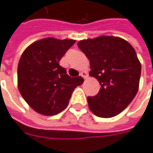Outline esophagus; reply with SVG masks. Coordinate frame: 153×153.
Instances as JSON below:
<instances>
[{
	"instance_id": "obj_1",
	"label": "esophagus",
	"mask_w": 153,
	"mask_h": 153,
	"mask_svg": "<svg viewBox=\"0 0 153 153\" xmlns=\"http://www.w3.org/2000/svg\"><path fill=\"white\" fill-rule=\"evenodd\" d=\"M80 76L83 77L84 79H87L88 78V73L85 71H83L80 73Z\"/></svg>"
}]
</instances>
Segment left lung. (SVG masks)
I'll list each match as a JSON object with an SVG mask.
<instances>
[{"mask_svg": "<svg viewBox=\"0 0 153 153\" xmlns=\"http://www.w3.org/2000/svg\"><path fill=\"white\" fill-rule=\"evenodd\" d=\"M90 61V76L101 89L88 97L90 110L101 118H112L128 107L138 91L141 65L133 46L122 38L102 35L78 42Z\"/></svg>", "mask_w": 153, "mask_h": 153, "instance_id": "8db88e82", "label": "left lung"}]
</instances>
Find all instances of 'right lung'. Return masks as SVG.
<instances>
[{"mask_svg":"<svg viewBox=\"0 0 153 153\" xmlns=\"http://www.w3.org/2000/svg\"><path fill=\"white\" fill-rule=\"evenodd\" d=\"M74 40L49 37L29 45L18 65V87L25 102L35 112L52 116L68 105L72 92L83 84L81 77L71 78L59 61Z\"/></svg>","mask_w":153,"mask_h":153,"instance_id":"add662e5","label":"right lung"}]
</instances>
